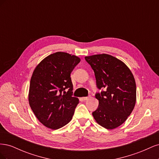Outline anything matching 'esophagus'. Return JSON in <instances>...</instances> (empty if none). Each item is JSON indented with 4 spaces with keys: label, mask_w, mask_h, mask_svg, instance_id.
Listing matches in <instances>:
<instances>
[{
    "label": "esophagus",
    "mask_w": 159,
    "mask_h": 159,
    "mask_svg": "<svg viewBox=\"0 0 159 159\" xmlns=\"http://www.w3.org/2000/svg\"><path fill=\"white\" fill-rule=\"evenodd\" d=\"M89 98H90L89 96H88V97H84V98H83V99H84V101H86V100L89 99Z\"/></svg>",
    "instance_id": "1"
}]
</instances>
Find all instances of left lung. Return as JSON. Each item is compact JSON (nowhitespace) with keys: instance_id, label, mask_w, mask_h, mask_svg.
Segmentation results:
<instances>
[{"instance_id":"8db88e82","label":"left lung","mask_w":159,"mask_h":159,"mask_svg":"<svg viewBox=\"0 0 159 159\" xmlns=\"http://www.w3.org/2000/svg\"><path fill=\"white\" fill-rule=\"evenodd\" d=\"M93 69L98 107L92 113L101 126L113 129L122 125L131 115L136 103V84L131 70L123 61L108 54L85 57Z\"/></svg>"}]
</instances>
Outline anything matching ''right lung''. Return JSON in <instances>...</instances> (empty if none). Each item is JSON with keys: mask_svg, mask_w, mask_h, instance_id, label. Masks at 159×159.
<instances>
[{"mask_svg": "<svg viewBox=\"0 0 159 159\" xmlns=\"http://www.w3.org/2000/svg\"><path fill=\"white\" fill-rule=\"evenodd\" d=\"M80 61L75 56L56 52L43 60L33 72L29 104L37 119L48 128L58 129L73 117L79 99L73 96L70 74Z\"/></svg>", "mask_w": 159, "mask_h": 159, "instance_id": "right-lung-1", "label": "right lung"}]
</instances>
